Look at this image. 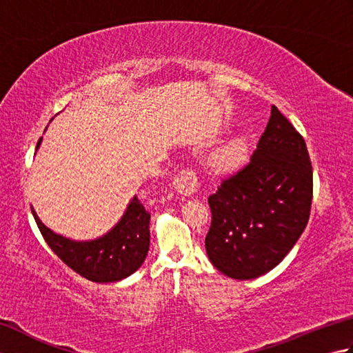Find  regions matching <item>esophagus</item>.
<instances>
[{
    "label": "esophagus",
    "mask_w": 353,
    "mask_h": 353,
    "mask_svg": "<svg viewBox=\"0 0 353 353\" xmlns=\"http://www.w3.org/2000/svg\"><path fill=\"white\" fill-rule=\"evenodd\" d=\"M172 186H174V190L182 194V196H191L197 191V177H196V172L192 170H182L179 174L174 177V181H172Z\"/></svg>",
    "instance_id": "1"
}]
</instances>
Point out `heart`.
Masks as SVG:
<instances>
[{
  "label": "heart",
  "mask_w": 353,
  "mask_h": 353,
  "mask_svg": "<svg viewBox=\"0 0 353 353\" xmlns=\"http://www.w3.org/2000/svg\"><path fill=\"white\" fill-rule=\"evenodd\" d=\"M247 153V142L244 137L230 139L211 156V165L216 171H232L244 161Z\"/></svg>",
  "instance_id": "heart-1"
}]
</instances>
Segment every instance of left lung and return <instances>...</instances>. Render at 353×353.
Segmentation results:
<instances>
[{
	"mask_svg": "<svg viewBox=\"0 0 353 353\" xmlns=\"http://www.w3.org/2000/svg\"><path fill=\"white\" fill-rule=\"evenodd\" d=\"M312 170L303 138L276 106L250 162L209 196L205 247L232 279H254L287 256L306 228Z\"/></svg>",
	"mask_w": 353,
	"mask_h": 353,
	"instance_id": "left-lung-1",
	"label": "left lung"
}]
</instances>
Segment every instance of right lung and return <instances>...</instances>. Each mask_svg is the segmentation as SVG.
Instances as JSON below:
<instances>
[{
  "mask_svg": "<svg viewBox=\"0 0 353 353\" xmlns=\"http://www.w3.org/2000/svg\"><path fill=\"white\" fill-rule=\"evenodd\" d=\"M42 138L36 145L41 147ZM45 241L74 272L97 283L125 279L144 262L150 247V214L134 196L121 219L106 234L86 241H76L56 234L39 220L32 209Z\"/></svg>",
  "mask_w": 353,
  "mask_h": 353,
  "instance_id": "add662e5",
  "label": "right lung"
}]
</instances>
